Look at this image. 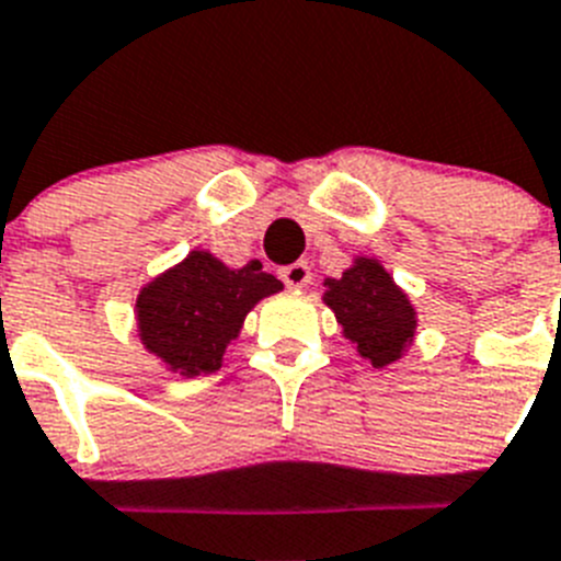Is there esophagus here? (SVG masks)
I'll use <instances>...</instances> for the list:
<instances>
[{"instance_id": "obj_1", "label": "esophagus", "mask_w": 561, "mask_h": 561, "mask_svg": "<svg viewBox=\"0 0 561 561\" xmlns=\"http://www.w3.org/2000/svg\"><path fill=\"white\" fill-rule=\"evenodd\" d=\"M279 279L288 285V288H305L310 282V267L308 262H294V265H285L279 271Z\"/></svg>"}]
</instances>
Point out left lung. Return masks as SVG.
<instances>
[{
  "instance_id": "left-lung-1",
  "label": "left lung",
  "mask_w": 561,
  "mask_h": 561,
  "mask_svg": "<svg viewBox=\"0 0 561 561\" xmlns=\"http://www.w3.org/2000/svg\"><path fill=\"white\" fill-rule=\"evenodd\" d=\"M324 302L336 313L345 339L374 368L397 362L411 345L413 305L376 259H356L339 279H324Z\"/></svg>"
}]
</instances>
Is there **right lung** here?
I'll return each mask as SVG.
<instances>
[{
    "label": "right lung",
    "mask_w": 561,
    "mask_h": 561,
    "mask_svg": "<svg viewBox=\"0 0 561 561\" xmlns=\"http://www.w3.org/2000/svg\"><path fill=\"white\" fill-rule=\"evenodd\" d=\"M276 290L282 282L259 262L230 271L210 253L193 251L139 294V336L173 374H214L248 310Z\"/></svg>",
    "instance_id": "add662e5"
}]
</instances>
